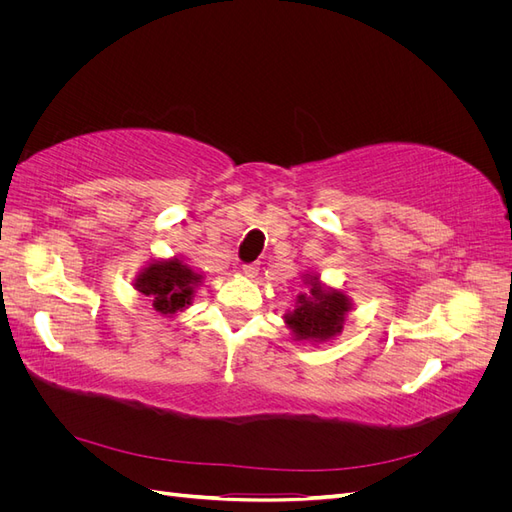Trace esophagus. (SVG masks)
I'll use <instances>...</instances> for the list:
<instances>
[{
	"instance_id": "34e87169",
	"label": "esophagus",
	"mask_w": 512,
	"mask_h": 512,
	"mask_svg": "<svg viewBox=\"0 0 512 512\" xmlns=\"http://www.w3.org/2000/svg\"><path fill=\"white\" fill-rule=\"evenodd\" d=\"M258 271H260L258 262H247V265H243V273H245L247 277H256Z\"/></svg>"
}]
</instances>
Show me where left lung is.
<instances>
[{"instance_id":"1","label":"left lung","mask_w":512,"mask_h":512,"mask_svg":"<svg viewBox=\"0 0 512 512\" xmlns=\"http://www.w3.org/2000/svg\"><path fill=\"white\" fill-rule=\"evenodd\" d=\"M312 288L299 294V307L286 316L292 333L301 339H329L342 331L344 314L350 309L342 292L324 290L314 277Z\"/></svg>"}]
</instances>
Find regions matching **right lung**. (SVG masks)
Instances as JSON below:
<instances>
[{
    "mask_svg": "<svg viewBox=\"0 0 512 512\" xmlns=\"http://www.w3.org/2000/svg\"><path fill=\"white\" fill-rule=\"evenodd\" d=\"M200 280L188 265L177 258L168 262H153L136 280V290L156 307L160 314H175L192 301V288Z\"/></svg>",
    "mask_w": 512,
    "mask_h": 512,
    "instance_id": "obj_1",
    "label": "right lung"
}]
</instances>
